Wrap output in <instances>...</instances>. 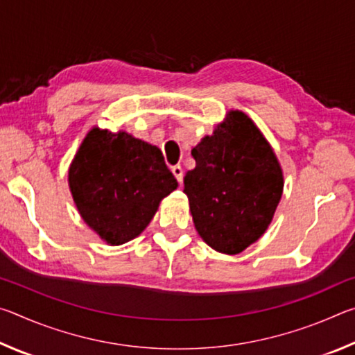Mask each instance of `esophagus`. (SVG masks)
<instances>
[{
  "instance_id": "34e87169",
  "label": "esophagus",
  "mask_w": 355,
  "mask_h": 355,
  "mask_svg": "<svg viewBox=\"0 0 355 355\" xmlns=\"http://www.w3.org/2000/svg\"><path fill=\"white\" fill-rule=\"evenodd\" d=\"M172 173L178 180V183L183 182V167L182 166H172Z\"/></svg>"
}]
</instances>
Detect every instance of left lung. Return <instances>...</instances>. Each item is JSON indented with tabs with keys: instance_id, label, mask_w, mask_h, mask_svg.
Returning a JSON list of instances; mask_svg holds the SVG:
<instances>
[{
	"instance_id": "left-lung-1",
	"label": "left lung",
	"mask_w": 355,
	"mask_h": 355,
	"mask_svg": "<svg viewBox=\"0 0 355 355\" xmlns=\"http://www.w3.org/2000/svg\"><path fill=\"white\" fill-rule=\"evenodd\" d=\"M191 155L196 167L186 172L183 192L196 230L220 254H239L266 232L280 202L277 156L241 111L228 112Z\"/></svg>"
}]
</instances>
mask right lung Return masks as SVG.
Listing matches in <instances>:
<instances>
[{
    "mask_svg": "<svg viewBox=\"0 0 355 355\" xmlns=\"http://www.w3.org/2000/svg\"><path fill=\"white\" fill-rule=\"evenodd\" d=\"M69 186L83 220L103 241L119 245L146 230L178 183L156 146L127 131L94 127L71 161Z\"/></svg>",
    "mask_w": 355,
    "mask_h": 355,
    "instance_id": "add662e5",
    "label": "right lung"
}]
</instances>
